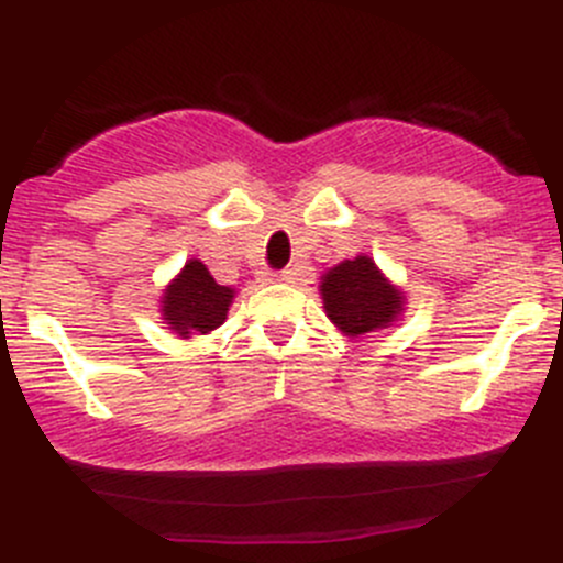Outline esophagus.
I'll list each match as a JSON object with an SVG mask.
<instances>
[{
  "label": "esophagus",
  "mask_w": 563,
  "mask_h": 563,
  "mask_svg": "<svg viewBox=\"0 0 563 563\" xmlns=\"http://www.w3.org/2000/svg\"><path fill=\"white\" fill-rule=\"evenodd\" d=\"M297 275H299V272L294 269V266H291V269H283V272H277V275H275V280H280V283H294V280H297Z\"/></svg>",
  "instance_id": "34e87169"
}]
</instances>
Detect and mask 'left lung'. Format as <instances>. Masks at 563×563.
<instances>
[{"mask_svg":"<svg viewBox=\"0 0 563 563\" xmlns=\"http://www.w3.org/2000/svg\"><path fill=\"white\" fill-rule=\"evenodd\" d=\"M318 294L329 321L351 340L395 327L408 305L406 291L365 253L323 272Z\"/></svg>","mask_w":563,"mask_h":563,"instance_id":"left-lung-1","label":"left lung"}]
</instances>
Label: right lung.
<instances>
[{
  "label": "right lung",
  "mask_w": 563,
  "mask_h": 563,
  "mask_svg": "<svg viewBox=\"0 0 563 563\" xmlns=\"http://www.w3.org/2000/svg\"><path fill=\"white\" fill-rule=\"evenodd\" d=\"M234 297V288L214 283L201 258H187L179 275L163 288L161 318L176 338L190 340L223 327Z\"/></svg>",
  "instance_id": "add662e5"
}]
</instances>
